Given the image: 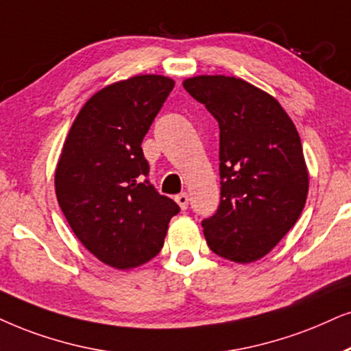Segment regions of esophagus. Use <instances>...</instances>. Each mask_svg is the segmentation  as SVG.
Returning <instances> with one entry per match:
<instances>
[{
    "mask_svg": "<svg viewBox=\"0 0 351 351\" xmlns=\"http://www.w3.org/2000/svg\"><path fill=\"white\" fill-rule=\"evenodd\" d=\"M175 201H176V204H178V206L181 207V210H186V208H188L189 199H188V194H186V193L178 194V196L175 197Z\"/></svg>",
    "mask_w": 351,
    "mask_h": 351,
    "instance_id": "esophagus-1",
    "label": "esophagus"
}]
</instances>
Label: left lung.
I'll return each instance as SVG.
<instances>
[{
	"label": "left lung",
	"instance_id": "1",
	"mask_svg": "<svg viewBox=\"0 0 351 351\" xmlns=\"http://www.w3.org/2000/svg\"><path fill=\"white\" fill-rule=\"evenodd\" d=\"M183 87L220 128V206L202 220L204 237L215 254L254 263L303 212L309 175L298 131L272 95L239 77L196 76Z\"/></svg>",
	"mask_w": 351,
	"mask_h": 351
}]
</instances>
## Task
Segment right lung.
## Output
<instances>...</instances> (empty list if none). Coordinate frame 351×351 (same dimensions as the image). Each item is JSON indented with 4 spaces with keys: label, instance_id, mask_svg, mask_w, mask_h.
<instances>
[{
    "label": "right lung",
    "instance_id": "right-lung-1",
    "mask_svg": "<svg viewBox=\"0 0 351 351\" xmlns=\"http://www.w3.org/2000/svg\"><path fill=\"white\" fill-rule=\"evenodd\" d=\"M175 87L157 74L114 82L86 101L55 171L58 204L79 241L114 269H132L160 252L178 204L149 183L143 147Z\"/></svg>",
    "mask_w": 351,
    "mask_h": 351
}]
</instances>
